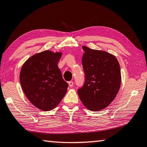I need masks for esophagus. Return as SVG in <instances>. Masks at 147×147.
Listing matches in <instances>:
<instances>
[{
    "instance_id": "1",
    "label": "esophagus",
    "mask_w": 147,
    "mask_h": 147,
    "mask_svg": "<svg viewBox=\"0 0 147 147\" xmlns=\"http://www.w3.org/2000/svg\"><path fill=\"white\" fill-rule=\"evenodd\" d=\"M68 84H69V85L70 87H72L73 86V82H72V81L69 82H68Z\"/></svg>"
}]
</instances>
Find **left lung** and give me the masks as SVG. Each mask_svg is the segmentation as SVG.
<instances>
[{"label": "left lung", "mask_w": 147, "mask_h": 147, "mask_svg": "<svg viewBox=\"0 0 147 147\" xmlns=\"http://www.w3.org/2000/svg\"><path fill=\"white\" fill-rule=\"evenodd\" d=\"M82 62L85 83L78 90L82 102L90 111H100L115 98L121 84V72L113 55L85 46Z\"/></svg>", "instance_id": "obj_1"}]
</instances>
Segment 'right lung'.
Listing matches in <instances>:
<instances>
[{
    "label": "right lung",
    "mask_w": 147,
    "mask_h": 147,
    "mask_svg": "<svg viewBox=\"0 0 147 147\" xmlns=\"http://www.w3.org/2000/svg\"><path fill=\"white\" fill-rule=\"evenodd\" d=\"M61 52L50 50L36 53L26 60L20 74V82L27 98L42 111L53 110L67 92L68 84L58 67Z\"/></svg>",
    "instance_id": "obj_1"
}]
</instances>
